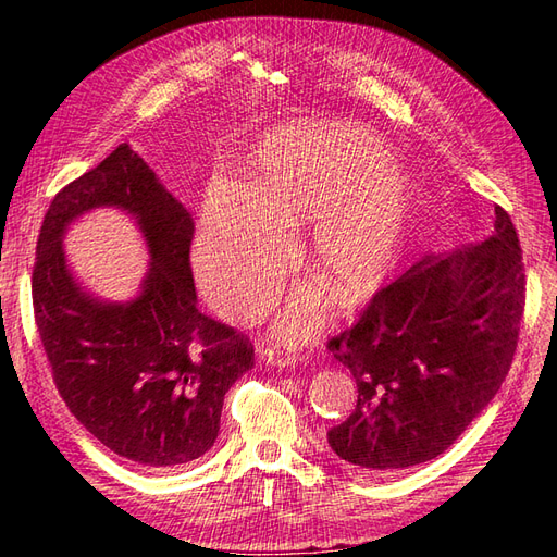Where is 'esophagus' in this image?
I'll return each mask as SVG.
<instances>
[{
	"instance_id": "esophagus-1",
	"label": "esophagus",
	"mask_w": 557,
	"mask_h": 557,
	"mask_svg": "<svg viewBox=\"0 0 557 557\" xmlns=\"http://www.w3.org/2000/svg\"><path fill=\"white\" fill-rule=\"evenodd\" d=\"M260 358H262L264 362H269V364H276V367H290V364H295V360H297L295 352H290L288 348L276 344V342L262 344Z\"/></svg>"
}]
</instances>
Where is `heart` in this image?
<instances>
[{
  "label": "heart",
  "mask_w": 557,
  "mask_h": 557,
  "mask_svg": "<svg viewBox=\"0 0 557 557\" xmlns=\"http://www.w3.org/2000/svg\"><path fill=\"white\" fill-rule=\"evenodd\" d=\"M411 185L376 132L350 121H297L272 129L250 156L248 188L215 178L201 207L197 262L209 293L234 311L267 305L288 264L280 227L301 225V258L342 305L391 276L404 248ZM327 295L301 285L278 332L301 339Z\"/></svg>",
  "instance_id": "heart-1"
}]
</instances>
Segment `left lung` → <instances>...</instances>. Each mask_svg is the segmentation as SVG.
<instances>
[{
    "mask_svg": "<svg viewBox=\"0 0 557 557\" xmlns=\"http://www.w3.org/2000/svg\"><path fill=\"white\" fill-rule=\"evenodd\" d=\"M525 264L511 215L448 258L428 256L381 288L327 350L358 383V404L327 444L374 474L434 460L467 430L509 374Z\"/></svg>",
    "mask_w": 557,
    "mask_h": 557,
    "instance_id": "8db88e82",
    "label": "left lung"
}]
</instances>
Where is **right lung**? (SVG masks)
<instances>
[{"instance_id":"add662e5","label":"right lung","mask_w":557,"mask_h":557,"mask_svg":"<svg viewBox=\"0 0 557 557\" xmlns=\"http://www.w3.org/2000/svg\"><path fill=\"white\" fill-rule=\"evenodd\" d=\"M95 206L137 214L151 248L145 293L129 306L88 298L65 269L61 232ZM193 237L190 213L121 144L53 197L37 242L32 307L58 393L99 442L146 469L201 458L225 393L256 364L244 332L197 309Z\"/></svg>"}]
</instances>
